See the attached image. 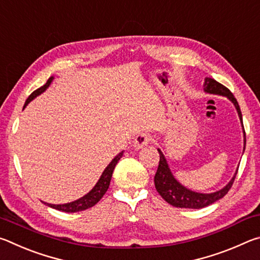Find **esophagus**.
I'll return each mask as SVG.
<instances>
[{
    "label": "esophagus",
    "mask_w": 260,
    "mask_h": 260,
    "mask_svg": "<svg viewBox=\"0 0 260 260\" xmlns=\"http://www.w3.org/2000/svg\"><path fill=\"white\" fill-rule=\"evenodd\" d=\"M149 142H150V136H149L148 134L142 133V134L136 136L134 142H133V147L135 149H141V148L146 147Z\"/></svg>",
    "instance_id": "34e87169"
}]
</instances>
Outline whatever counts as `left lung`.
<instances>
[{"instance_id": "left-lung-1", "label": "left lung", "mask_w": 260, "mask_h": 260, "mask_svg": "<svg viewBox=\"0 0 260 260\" xmlns=\"http://www.w3.org/2000/svg\"><path fill=\"white\" fill-rule=\"evenodd\" d=\"M204 91L208 94L212 95H220L225 96L231 102L234 104V107L239 114L242 129H243V152L245 150V132L243 127V120H242V113L240 105L237 103L236 99L234 95L231 93V90L222 86L221 83H219L214 80V79L211 78H205L204 79ZM158 152H159V165H158L157 172L155 174V187L157 191L159 192V195L164 199L167 203L175 206V208H184V209H202L205 208L210 204L214 203V202L219 201L222 199L223 196L226 195L230 190L233 182H234L235 177L237 174L236 169L235 174L233 175L231 181L228 182L225 187L219 189L217 191L210 192V193H203V192H196L190 189L186 188L182 186L177 179L174 178L173 173L171 172V169L169 164H167V160L164 156V153L161 152L160 149H157Z\"/></svg>"}]
</instances>
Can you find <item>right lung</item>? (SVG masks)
<instances>
[{
	"instance_id": "add662e5",
	"label": "right lung",
	"mask_w": 260,
	"mask_h": 260,
	"mask_svg": "<svg viewBox=\"0 0 260 260\" xmlns=\"http://www.w3.org/2000/svg\"><path fill=\"white\" fill-rule=\"evenodd\" d=\"M54 80V77H50L48 79V81L46 82V85H43L42 87L38 88L37 90H34L32 94L28 96V99L26 100L25 105H24V109L27 107V104L30 102V101H33L37 96L41 95L43 91H45L48 87L50 86V83ZM124 155V151H121L118 153V155L113 158V159L110 161V164L105 167V170L103 171L102 175H101V178L99 179V181L96 182L95 186L93 187V189L89 192H87L85 196H82L81 199H79L74 202H71V203H67V204H49V203H45L48 206H50L52 209H56L58 211H63V212H69V213H73V212H79V211H83L86 209H89L91 206H94L98 202L102 199L103 195L105 192H107L108 188L110 186V181H111V178H112V173H113V170L114 167H116L117 162L119 161L120 158Z\"/></svg>"
}]
</instances>
